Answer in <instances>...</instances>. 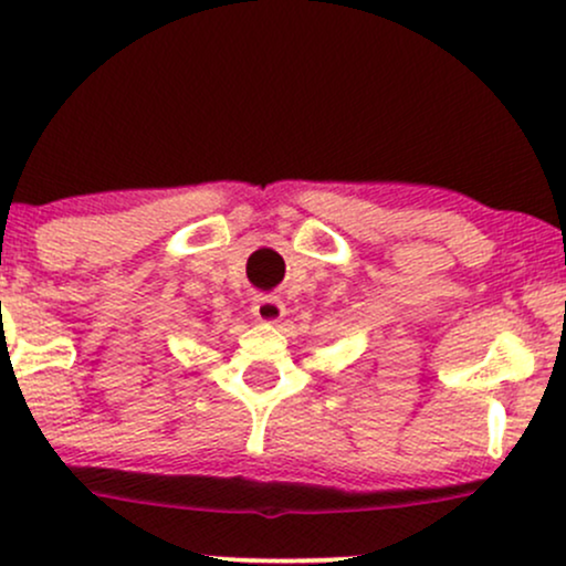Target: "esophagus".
Wrapping results in <instances>:
<instances>
[{
	"label": "esophagus",
	"mask_w": 566,
	"mask_h": 566,
	"mask_svg": "<svg viewBox=\"0 0 566 566\" xmlns=\"http://www.w3.org/2000/svg\"><path fill=\"white\" fill-rule=\"evenodd\" d=\"M251 312H254L256 321L277 323L285 315V307H283V302L277 296L262 294V296L254 298V307H251Z\"/></svg>",
	"instance_id": "esophagus-1"
}]
</instances>
